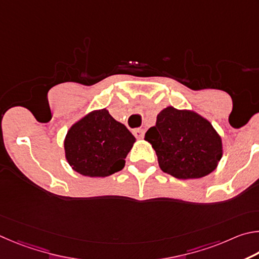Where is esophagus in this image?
Masks as SVG:
<instances>
[{"mask_svg":"<svg viewBox=\"0 0 259 259\" xmlns=\"http://www.w3.org/2000/svg\"><path fill=\"white\" fill-rule=\"evenodd\" d=\"M133 134L135 135V138L137 139H142L144 137V131L141 128H137L133 131Z\"/></svg>","mask_w":259,"mask_h":259,"instance_id":"esophagus-1","label":"esophagus"}]
</instances>
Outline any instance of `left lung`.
Wrapping results in <instances>:
<instances>
[{
	"instance_id": "obj_1",
	"label": "left lung",
	"mask_w": 259,
	"mask_h": 259,
	"mask_svg": "<svg viewBox=\"0 0 259 259\" xmlns=\"http://www.w3.org/2000/svg\"><path fill=\"white\" fill-rule=\"evenodd\" d=\"M162 171L176 179H200L214 170L223 155L222 139L209 121L191 110L167 107L146 133Z\"/></svg>"
}]
</instances>
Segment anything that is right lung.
<instances>
[{
	"label": "right lung",
	"instance_id": "obj_1",
	"mask_svg": "<svg viewBox=\"0 0 259 259\" xmlns=\"http://www.w3.org/2000/svg\"><path fill=\"white\" fill-rule=\"evenodd\" d=\"M135 142L125 125L107 109L94 110L72 125L65 139L66 159L77 173L104 178L124 168Z\"/></svg>",
	"mask_w": 259,
	"mask_h": 259
}]
</instances>
